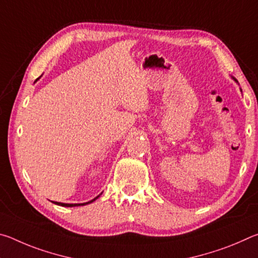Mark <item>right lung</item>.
Segmentation results:
<instances>
[{
  "mask_svg": "<svg viewBox=\"0 0 258 258\" xmlns=\"http://www.w3.org/2000/svg\"><path fill=\"white\" fill-rule=\"evenodd\" d=\"M99 197V196H98ZM97 197V198H98ZM97 198H94L93 200H91V202H89V203H85V204H63V203H56V202H53L54 204H56V205H59V206H63V207H75V206H84V205H87V204H90V203H92V202H94L95 199Z\"/></svg>",
  "mask_w": 258,
  "mask_h": 258,
  "instance_id": "1",
  "label": "right lung"
}]
</instances>
